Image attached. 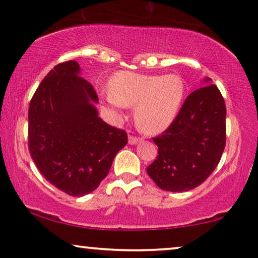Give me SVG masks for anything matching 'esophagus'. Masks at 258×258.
<instances>
[{
	"instance_id": "34e87169",
	"label": "esophagus",
	"mask_w": 258,
	"mask_h": 258,
	"mask_svg": "<svg viewBox=\"0 0 258 258\" xmlns=\"http://www.w3.org/2000/svg\"><path fill=\"white\" fill-rule=\"evenodd\" d=\"M128 141H129V144H136V143H139V142H140L141 139H140V137H136V136L129 135V139H128Z\"/></svg>"
}]
</instances>
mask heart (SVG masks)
I'll return each instance as SVG.
<instances>
[{
  "label": "heart",
  "instance_id": "obj_1",
  "mask_svg": "<svg viewBox=\"0 0 258 258\" xmlns=\"http://www.w3.org/2000/svg\"><path fill=\"white\" fill-rule=\"evenodd\" d=\"M184 94L185 83L177 74L121 72L109 82V102L117 108L136 107V125L151 135L162 133L174 122Z\"/></svg>",
  "mask_w": 258,
  "mask_h": 258
}]
</instances>
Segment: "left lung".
<instances>
[{
  "label": "left lung",
  "mask_w": 258,
  "mask_h": 258,
  "mask_svg": "<svg viewBox=\"0 0 258 258\" xmlns=\"http://www.w3.org/2000/svg\"><path fill=\"white\" fill-rule=\"evenodd\" d=\"M210 79L204 82H210ZM227 109L221 91L208 84L185 98L174 122L153 141L158 156L147 168L158 188L188 191L206 181L225 147Z\"/></svg>",
  "instance_id": "obj_1"
}]
</instances>
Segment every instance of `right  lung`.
<instances>
[{
	"mask_svg": "<svg viewBox=\"0 0 258 258\" xmlns=\"http://www.w3.org/2000/svg\"><path fill=\"white\" fill-rule=\"evenodd\" d=\"M76 61L55 66L35 91L28 111V147L44 178L74 197L100 185L126 133L109 125L93 103L98 97Z\"/></svg>",
	"mask_w": 258,
	"mask_h": 258,
	"instance_id": "obj_1",
	"label": "right lung"
}]
</instances>
